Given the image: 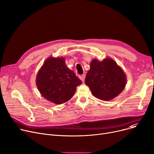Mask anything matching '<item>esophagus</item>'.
I'll return each mask as SVG.
<instances>
[{
    "instance_id": "34e87169",
    "label": "esophagus",
    "mask_w": 154,
    "mask_h": 154,
    "mask_svg": "<svg viewBox=\"0 0 154 154\" xmlns=\"http://www.w3.org/2000/svg\"><path fill=\"white\" fill-rule=\"evenodd\" d=\"M79 77H80V80H81L82 81L84 82V80H85V74H83V75H80Z\"/></svg>"
}]
</instances>
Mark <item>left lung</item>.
Returning <instances> with one entry per match:
<instances>
[{"mask_svg":"<svg viewBox=\"0 0 154 154\" xmlns=\"http://www.w3.org/2000/svg\"><path fill=\"white\" fill-rule=\"evenodd\" d=\"M85 82L95 97L108 101L123 91L127 77L123 69L112 58H105L102 61L94 59L90 63Z\"/></svg>","mask_w":154,"mask_h":154,"instance_id":"1","label":"left lung"}]
</instances>
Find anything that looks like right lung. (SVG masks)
Here are the masks:
<instances>
[{
  "mask_svg": "<svg viewBox=\"0 0 154 154\" xmlns=\"http://www.w3.org/2000/svg\"><path fill=\"white\" fill-rule=\"evenodd\" d=\"M35 83L45 99L60 105L72 97L82 82L67 67L64 57H49L38 71Z\"/></svg>",
  "mask_w": 154,
  "mask_h": 154,
  "instance_id": "1",
  "label": "right lung"
}]
</instances>
